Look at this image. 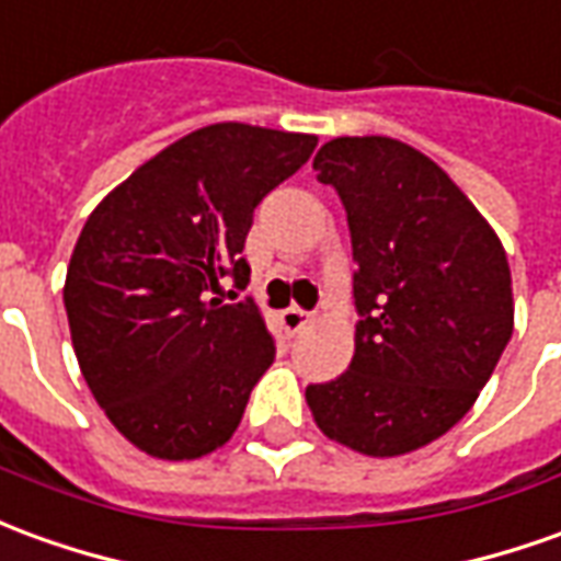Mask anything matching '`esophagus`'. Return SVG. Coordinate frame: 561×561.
<instances>
[{
    "instance_id": "1",
    "label": "esophagus",
    "mask_w": 561,
    "mask_h": 561,
    "mask_svg": "<svg viewBox=\"0 0 561 561\" xmlns=\"http://www.w3.org/2000/svg\"><path fill=\"white\" fill-rule=\"evenodd\" d=\"M309 316L307 309H300V307H288V309H282V328L288 331V334H297V331H304L309 324Z\"/></svg>"
}]
</instances>
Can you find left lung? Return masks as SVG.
I'll return each mask as SVG.
<instances>
[{"instance_id":"1","label":"left lung","mask_w":561,"mask_h":561,"mask_svg":"<svg viewBox=\"0 0 561 561\" xmlns=\"http://www.w3.org/2000/svg\"><path fill=\"white\" fill-rule=\"evenodd\" d=\"M346 206L355 355L309 386L324 437L391 458L444 437L477 401L513 334V288L499 233L413 145L340 136L312 160Z\"/></svg>"}]
</instances>
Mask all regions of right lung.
<instances>
[{
  "label": "right lung",
  "instance_id": "right-lung-1",
  "mask_svg": "<svg viewBox=\"0 0 561 561\" xmlns=\"http://www.w3.org/2000/svg\"><path fill=\"white\" fill-rule=\"evenodd\" d=\"M316 145L312 133L209 124L90 213L62 304L88 389L136 449L191 461L233 437L276 346L252 300L213 294L225 279L249 285L254 206Z\"/></svg>",
  "mask_w": 561,
  "mask_h": 561
}]
</instances>
